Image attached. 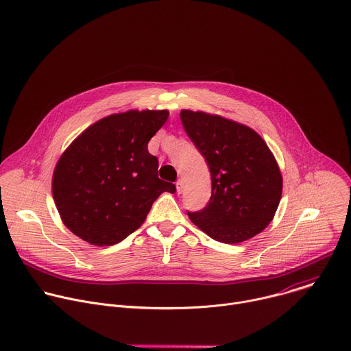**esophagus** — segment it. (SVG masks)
Wrapping results in <instances>:
<instances>
[{"instance_id": "obj_1", "label": "esophagus", "mask_w": 351, "mask_h": 351, "mask_svg": "<svg viewBox=\"0 0 351 351\" xmlns=\"http://www.w3.org/2000/svg\"><path fill=\"white\" fill-rule=\"evenodd\" d=\"M176 189H178L179 193L183 190V180H182V179H179V180L176 182Z\"/></svg>"}]
</instances>
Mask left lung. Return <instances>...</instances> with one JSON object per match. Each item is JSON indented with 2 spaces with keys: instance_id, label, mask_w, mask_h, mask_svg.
<instances>
[{
  "instance_id": "left-lung-1",
  "label": "left lung",
  "mask_w": 351,
  "mask_h": 351,
  "mask_svg": "<svg viewBox=\"0 0 351 351\" xmlns=\"http://www.w3.org/2000/svg\"><path fill=\"white\" fill-rule=\"evenodd\" d=\"M183 128L211 172V198L190 221L211 239L236 244L261 233L278 210L279 165L252 128L203 111H180Z\"/></svg>"
}]
</instances>
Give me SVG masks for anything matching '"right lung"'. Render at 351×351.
Instances as JSON below:
<instances>
[{
  "instance_id": "obj_1",
  "label": "right lung",
  "mask_w": 351,
  "mask_h": 351,
  "mask_svg": "<svg viewBox=\"0 0 351 351\" xmlns=\"http://www.w3.org/2000/svg\"><path fill=\"white\" fill-rule=\"evenodd\" d=\"M167 110H130L97 121L60 157L53 197L64 225L93 245L122 241L145 221L153 203L175 184L158 178L148 141Z\"/></svg>"
}]
</instances>
